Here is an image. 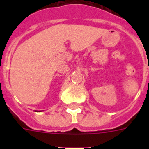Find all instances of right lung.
<instances>
[{
  "label": "right lung",
  "mask_w": 149,
  "mask_h": 149,
  "mask_svg": "<svg viewBox=\"0 0 149 149\" xmlns=\"http://www.w3.org/2000/svg\"><path fill=\"white\" fill-rule=\"evenodd\" d=\"M39 112H40V111H39Z\"/></svg>",
  "instance_id": "1"
}]
</instances>
